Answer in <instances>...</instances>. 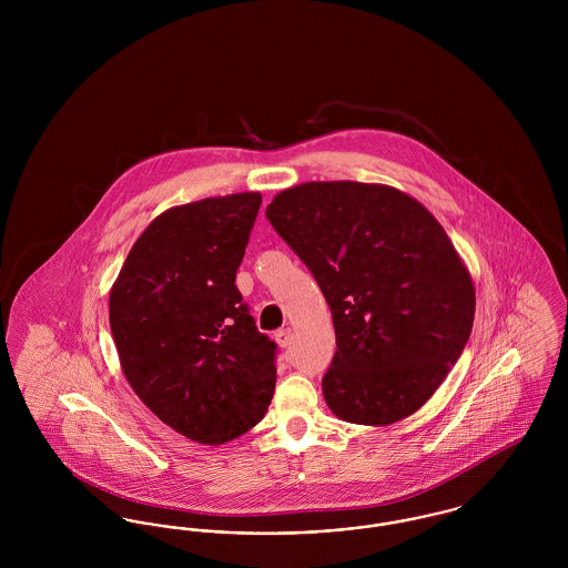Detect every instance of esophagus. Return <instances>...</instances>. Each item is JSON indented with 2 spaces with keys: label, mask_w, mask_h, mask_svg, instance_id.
<instances>
[{
  "label": "esophagus",
  "mask_w": 568,
  "mask_h": 568,
  "mask_svg": "<svg viewBox=\"0 0 568 568\" xmlns=\"http://www.w3.org/2000/svg\"><path fill=\"white\" fill-rule=\"evenodd\" d=\"M274 338H276V343H278V347H290L292 345V329L290 327H283V329H278L276 334H274Z\"/></svg>",
  "instance_id": "34e87169"
}]
</instances>
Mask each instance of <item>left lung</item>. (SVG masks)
<instances>
[{
    "mask_svg": "<svg viewBox=\"0 0 568 568\" xmlns=\"http://www.w3.org/2000/svg\"><path fill=\"white\" fill-rule=\"evenodd\" d=\"M266 216L332 311L336 353L322 378L332 413L364 426L415 413L475 320L470 274L440 223L403 191L352 181L281 191Z\"/></svg>",
    "mask_w": 568,
    "mask_h": 568,
    "instance_id": "left-lung-1",
    "label": "left lung"
}]
</instances>
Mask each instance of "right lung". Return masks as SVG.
Listing matches in <instances>:
<instances>
[{
  "label": "right lung",
  "instance_id": "1",
  "mask_svg": "<svg viewBox=\"0 0 568 568\" xmlns=\"http://www.w3.org/2000/svg\"><path fill=\"white\" fill-rule=\"evenodd\" d=\"M260 204V193H234L165 211L110 292L130 385L163 424L204 445L251 430L274 394L276 343L236 287Z\"/></svg>",
  "mask_w": 568,
  "mask_h": 568
}]
</instances>
